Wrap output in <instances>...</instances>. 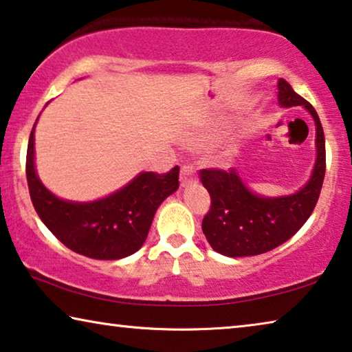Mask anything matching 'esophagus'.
<instances>
[{
  "mask_svg": "<svg viewBox=\"0 0 352 352\" xmlns=\"http://www.w3.org/2000/svg\"><path fill=\"white\" fill-rule=\"evenodd\" d=\"M180 182H182L183 186L190 185V183H192V182H196V170H194L192 166L186 164V166L182 167V170H180Z\"/></svg>",
  "mask_w": 352,
  "mask_h": 352,
  "instance_id": "1",
  "label": "esophagus"
}]
</instances>
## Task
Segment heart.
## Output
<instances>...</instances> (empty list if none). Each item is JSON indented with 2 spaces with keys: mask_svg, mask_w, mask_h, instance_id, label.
<instances>
[{
  "mask_svg": "<svg viewBox=\"0 0 352 352\" xmlns=\"http://www.w3.org/2000/svg\"><path fill=\"white\" fill-rule=\"evenodd\" d=\"M214 139H217V134H213V133H202V134L197 135V144L207 145V144H212Z\"/></svg>",
  "mask_w": 352,
  "mask_h": 352,
  "instance_id": "b5f03b06",
  "label": "heart"
}]
</instances>
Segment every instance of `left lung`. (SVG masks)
<instances>
[{
  "label": "left lung",
  "mask_w": 352,
  "mask_h": 352,
  "mask_svg": "<svg viewBox=\"0 0 352 352\" xmlns=\"http://www.w3.org/2000/svg\"><path fill=\"white\" fill-rule=\"evenodd\" d=\"M278 101L283 107L303 106L316 123L318 158L310 182L300 191L285 197H259L240 180L237 172L217 167L201 169V182L210 194V208L202 230L210 246L229 258H243L276 248L300 229L313 213L326 175V140L316 110L292 90L285 78L278 82Z\"/></svg>",
  "instance_id": "1"
}]
</instances>
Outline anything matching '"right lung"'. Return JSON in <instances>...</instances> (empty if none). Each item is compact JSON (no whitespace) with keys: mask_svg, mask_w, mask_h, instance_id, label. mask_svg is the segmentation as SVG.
Listing matches in <instances>:
<instances>
[{"mask_svg":"<svg viewBox=\"0 0 352 352\" xmlns=\"http://www.w3.org/2000/svg\"><path fill=\"white\" fill-rule=\"evenodd\" d=\"M180 167L144 172L123 190L96 202H66L39 182L34 170V128L26 150V180L36 213L67 248L93 259H122L144 245L156 210L178 190Z\"/></svg>","mask_w":352,"mask_h":352,"instance_id":"obj_1","label":"right lung"}]
</instances>
